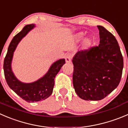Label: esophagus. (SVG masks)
<instances>
[{
  "label": "esophagus",
  "instance_id": "obj_1",
  "mask_svg": "<svg viewBox=\"0 0 128 128\" xmlns=\"http://www.w3.org/2000/svg\"><path fill=\"white\" fill-rule=\"evenodd\" d=\"M72 56L71 54H68L66 56H65V59H66V62L67 63H70L71 62V59H72Z\"/></svg>",
  "mask_w": 128,
  "mask_h": 128
}]
</instances>
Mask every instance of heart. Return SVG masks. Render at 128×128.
Here are the masks:
<instances>
[{"label":"heart","mask_w":128,"mask_h":128,"mask_svg":"<svg viewBox=\"0 0 128 128\" xmlns=\"http://www.w3.org/2000/svg\"><path fill=\"white\" fill-rule=\"evenodd\" d=\"M84 36H85V34H84V33L82 32H79L77 33L75 35L76 39L78 40H82V39L84 38ZM92 39H90V38H86L84 40V43H83L84 48H85L86 49H88V48L92 45Z\"/></svg>","instance_id":"1"}]
</instances>
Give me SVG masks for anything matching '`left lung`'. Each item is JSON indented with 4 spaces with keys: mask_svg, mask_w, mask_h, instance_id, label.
<instances>
[{
    "mask_svg": "<svg viewBox=\"0 0 128 128\" xmlns=\"http://www.w3.org/2000/svg\"><path fill=\"white\" fill-rule=\"evenodd\" d=\"M98 46L78 51L72 59L73 86L80 98L99 101L119 85L123 58L115 37L101 26Z\"/></svg>",
    "mask_w": 128,
    "mask_h": 128,
    "instance_id": "obj_1",
    "label": "left lung"
}]
</instances>
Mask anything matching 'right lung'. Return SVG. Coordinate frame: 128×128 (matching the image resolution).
Instances as JSON below:
<instances>
[{
    "instance_id": "right-lung-1",
    "label": "right lung",
    "mask_w": 128,
    "mask_h": 128,
    "mask_svg": "<svg viewBox=\"0 0 128 128\" xmlns=\"http://www.w3.org/2000/svg\"><path fill=\"white\" fill-rule=\"evenodd\" d=\"M35 27L34 24L27 25L19 33L14 37L8 46L7 55L4 61V70L7 84L17 95L28 102H38L44 100L51 95L54 88L56 76L66 62L64 59H59L54 62L44 76L32 82H22L16 78L12 69L14 52L22 38H24L28 32Z\"/></svg>"
}]
</instances>
